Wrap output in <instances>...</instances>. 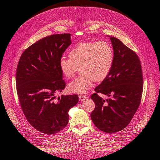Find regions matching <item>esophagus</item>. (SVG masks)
<instances>
[{
  "instance_id": "34e87169",
  "label": "esophagus",
  "mask_w": 160,
  "mask_h": 160,
  "mask_svg": "<svg viewBox=\"0 0 160 160\" xmlns=\"http://www.w3.org/2000/svg\"><path fill=\"white\" fill-rule=\"evenodd\" d=\"M79 98H80V101H83L84 99L87 98V96H85V95H82V94H80V95H79Z\"/></svg>"
}]
</instances>
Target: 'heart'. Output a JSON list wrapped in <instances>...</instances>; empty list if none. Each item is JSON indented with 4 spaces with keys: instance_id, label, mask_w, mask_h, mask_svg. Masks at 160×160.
<instances>
[{
    "instance_id": "b5f03b06",
    "label": "heart",
    "mask_w": 160,
    "mask_h": 160,
    "mask_svg": "<svg viewBox=\"0 0 160 160\" xmlns=\"http://www.w3.org/2000/svg\"><path fill=\"white\" fill-rule=\"evenodd\" d=\"M69 58L62 57L59 62L62 73L73 78L80 67L82 74L68 84L71 92L85 93L93 82L104 80L110 73L114 61L112 46L105 41L79 42L68 53Z\"/></svg>"
}]
</instances>
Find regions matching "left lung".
I'll return each mask as SVG.
<instances>
[{"label":"left lung","mask_w":160,"mask_h":160,"mask_svg":"<svg viewBox=\"0 0 160 160\" xmlns=\"http://www.w3.org/2000/svg\"><path fill=\"white\" fill-rule=\"evenodd\" d=\"M114 53L113 67L108 76L91 96L95 108L91 118L95 126L106 133L124 129L138 109L143 92V74L138 56L119 39L110 37ZM98 93L108 95L104 100Z\"/></svg>","instance_id":"8db88e82"}]
</instances>
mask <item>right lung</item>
<instances>
[{"instance_id": "obj_1", "label": "right lung", "mask_w": 160, "mask_h": 160, "mask_svg": "<svg viewBox=\"0 0 160 160\" xmlns=\"http://www.w3.org/2000/svg\"><path fill=\"white\" fill-rule=\"evenodd\" d=\"M71 43L69 33L44 37L22 53L17 65L16 84L21 109L31 126L43 134L63 130L68 110L78 102L76 94L55 96L65 88L59 62Z\"/></svg>"}]
</instances>
